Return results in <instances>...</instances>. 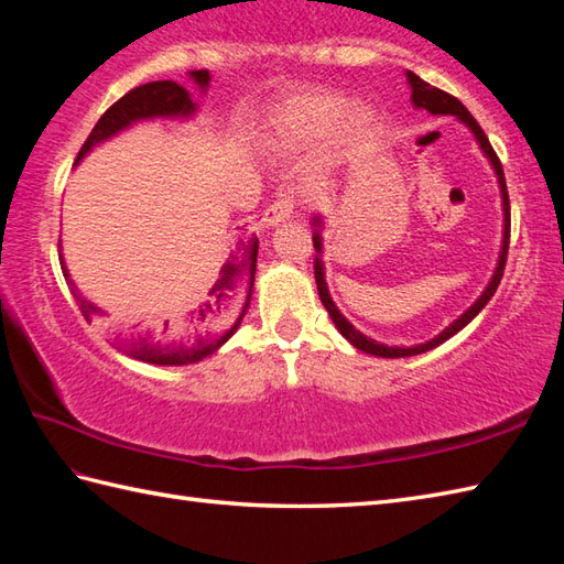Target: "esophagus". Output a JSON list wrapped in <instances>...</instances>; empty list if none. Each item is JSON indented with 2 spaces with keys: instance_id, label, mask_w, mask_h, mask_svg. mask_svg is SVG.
<instances>
[{
  "instance_id": "1",
  "label": "esophagus",
  "mask_w": 564,
  "mask_h": 564,
  "mask_svg": "<svg viewBox=\"0 0 564 564\" xmlns=\"http://www.w3.org/2000/svg\"><path fill=\"white\" fill-rule=\"evenodd\" d=\"M293 206H295V200H293V196L291 194H281L279 198H275L271 206L263 210V215H261V223H263V227H275L279 223H285L293 215Z\"/></svg>"
}]
</instances>
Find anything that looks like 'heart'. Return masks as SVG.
Instances as JSON below:
<instances>
[{"label": "heart", "mask_w": 564, "mask_h": 564, "mask_svg": "<svg viewBox=\"0 0 564 564\" xmlns=\"http://www.w3.org/2000/svg\"><path fill=\"white\" fill-rule=\"evenodd\" d=\"M337 126L344 142H361L376 126L368 106H349L346 97L332 89H303L273 106L267 121L269 145L281 152L303 150L325 138Z\"/></svg>", "instance_id": "obj_1"}]
</instances>
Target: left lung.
Instances as JSON below:
<instances>
[{
    "label": "left lung",
    "instance_id": "1",
    "mask_svg": "<svg viewBox=\"0 0 564 564\" xmlns=\"http://www.w3.org/2000/svg\"><path fill=\"white\" fill-rule=\"evenodd\" d=\"M406 82H410V87H412V104L416 106V109H424V111L434 113V116H455L460 123H465L467 128L473 130L477 145L482 148L485 158L489 160V164H492V170H495V174H497V182H499V188H501V208H505V237H501V251H499L497 269H495V273H492V279H489L487 289L482 291V295L477 297V301H475L470 307H467L458 319L451 322V325H448L446 329H443L441 334H436L434 339L426 341V344L406 346V349H404V346H386V344H378L376 339L366 337V334L358 332V329L351 325V322L339 313L337 305H334L332 295H329V291H327V281H325V263H322V259H319V257H322V235H319V230H322V218H319V215H315L313 225L317 227V230L313 232V247H315V251H317V257H315V281H317L319 301H322V305L327 307V313H329L332 322H334V325H337V329L341 332V337H344L346 341H351L358 351L373 354V356H380V358H404V356H416V354H424V351H429V349H436L438 344L451 339L453 334H458V332L467 325V322H473V319L477 317V313H480V310H482L489 301H492V295H495L497 289H499V281H501V275H505V267H507L509 232H511L509 194H507L505 170H501V162H499V158H497V152L492 150V145H489V140H487V135H485V130L480 128V123L475 121L473 113L467 111L458 99L451 97V94H446V91L436 89V87H431V84H426L422 77H416L414 72H406Z\"/></svg>",
    "mask_w": 564,
    "mask_h": 564
}]
</instances>
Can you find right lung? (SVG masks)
I'll use <instances>...</instances> for the list:
<instances>
[{"label":"right lung","mask_w":564,"mask_h":564,"mask_svg":"<svg viewBox=\"0 0 564 564\" xmlns=\"http://www.w3.org/2000/svg\"><path fill=\"white\" fill-rule=\"evenodd\" d=\"M188 77L194 79L203 91L208 89V69H194L188 72ZM194 113L196 104L182 84H176L172 79L140 84V87L130 89L126 97L118 99L111 109L99 118V123L94 126L87 142L82 145L75 164H79L84 160V154L94 145L118 135L121 130L138 121H150V118H188ZM257 237H239L237 251L225 261L220 279L215 281V285L208 291V297L198 307L191 310L184 319H166L162 325L150 329H109L111 341L128 356L158 366L196 364L200 358L218 351L237 332L239 322H242L249 307L257 273ZM59 267H63L72 293H75V301L82 310V315L87 317V322H97L104 315V310L87 301V297L77 291V285L69 279L63 257H59Z\"/></svg>","instance_id":"obj_1"}]
</instances>
